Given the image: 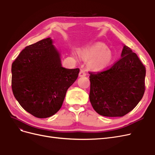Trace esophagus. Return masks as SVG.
I'll list each match as a JSON object with an SVG mask.
<instances>
[{"instance_id": "34e87169", "label": "esophagus", "mask_w": 155, "mask_h": 155, "mask_svg": "<svg viewBox=\"0 0 155 155\" xmlns=\"http://www.w3.org/2000/svg\"><path fill=\"white\" fill-rule=\"evenodd\" d=\"M86 76L85 72L84 71V70H81V71L79 72V77H84V76Z\"/></svg>"}]
</instances>
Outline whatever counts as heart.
Listing matches in <instances>:
<instances>
[{
  "label": "heart",
  "mask_w": 155,
  "mask_h": 155,
  "mask_svg": "<svg viewBox=\"0 0 155 155\" xmlns=\"http://www.w3.org/2000/svg\"><path fill=\"white\" fill-rule=\"evenodd\" d=\"M79 55L88 61V67L96 72L109 68L114 61V54L105 44L98 42L79 51Z\"/></svg>",
  "instance_id": "b5f03b06"
}]
</instances>
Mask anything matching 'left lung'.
Wrapping results in <instances>:
<instances>
[{"mask_svg":"<svg viewBox=\"0 0 155 155\" xmlns=\"http://www.w3.org/2000/svg\"><path fill=\"white\" fill-rule=\"evenodd\" d=\"M121 59L110 69L90 73L89 99L94 110L107 117H121L138 105L145 92V68L124 45Z\"/></svg>","mask_w":155,"mask_h":155,"instance_id":"1","label":"left lung"}]
</instances>
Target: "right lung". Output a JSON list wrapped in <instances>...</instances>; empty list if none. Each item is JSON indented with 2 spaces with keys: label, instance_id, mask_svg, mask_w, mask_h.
Listing matches in <instances>:
<instances>
[{
  "label": "right lung",
  "instance_id": "obj_1",
  "mask_svg": "<svg viewBox=\"0 0 155 155\" xmlns=\"http://www.w3.org/2000/svg\"><path fill=\"white\" fill-rule=\"evenodd\" d=\"M50 37L28 46L12 66V87L21 106L31 115L46 118L61 109L79 68L62 67L61 54Z\"/></svg>",
  "mask_w": 155,
  "mask_h": 155
}]
</instances>
